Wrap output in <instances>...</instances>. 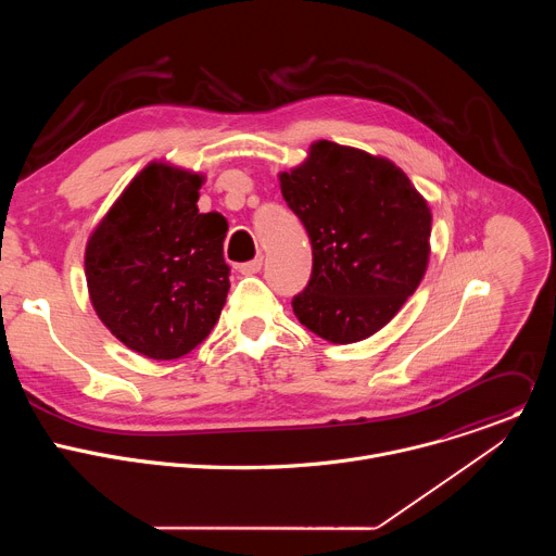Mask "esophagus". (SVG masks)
<instances>
[{
	"mask_svg": "<svg viewBox=\"0 0 556 556\" xmlns=\"http://www.w3.org/2000/svg\"><path fill=\"white\" fill-rule=\"evenodd\" d=\"M264 266V260L262 257H255L253 262H247V264H240V273L242 275H257Z\"/></svg>",
	"mask_w": 556,
	"mask_h": 556,
	"instance_id": "esophagus-1",
	"label": "esophagus"
}]
</instances>
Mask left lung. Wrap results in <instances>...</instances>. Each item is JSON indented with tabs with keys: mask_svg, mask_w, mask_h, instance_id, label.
<instances>
[{
	"mask_svg": "<svg viewBox=\"0 0 556 556\" xmlns=\"http://www.w3.org/2000/svg\"><path fill=\"white\" fill-rule=\"evenodd\" d=\"M312 244V277L292 299L316 337L348 345L384 328L420 286L431 253V208L389 157L316 140L279 174Z\"/></svg>",
	"mask_w": 556,
	"mask_h": 556,
	"instance_id": "8db88e82",
	"label": "left lung"
}]
</instances>
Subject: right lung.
I'll return each instance as SVG.
<instances>
[{
	"label": "right lung",
	"mask_w": 556,
	"mask_h": 556,
	"mask_svg": "<svg viewBox=\"0 0 556 556\" xmlns=\"http://www.w3.org/2000/svg\"><path fill=\"white\" fill-rule=\"evenodd\" d=\"M204 176L153 161L123 189L86 247V281L103 326L129 350L174 361L200 345L230 288L228 222L200 213Z\"/></svg>",
	"instance_id": "right-lung-1"
}]
</instances>
